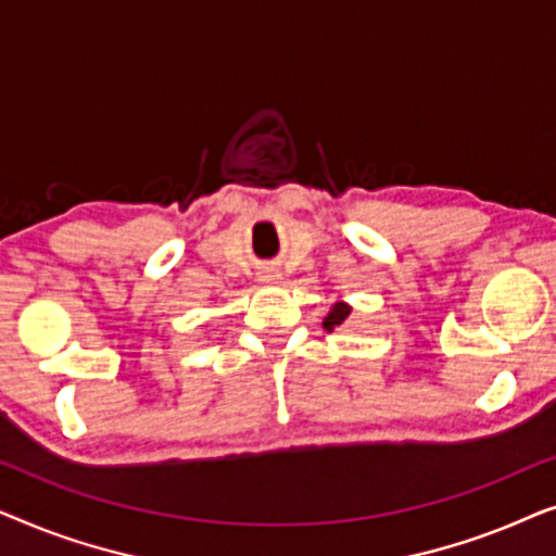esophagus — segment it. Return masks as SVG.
Here are the masks:
<instances>
[{
    "label": "esophagus",
    "instance_id": "34e87169",
    "mask_svg": "<svg viewBox=\"0 0 556 556\" xmlns=\"http://www.w3.org/2000/svg\"><path fill=\"white\" fill-rule=\"evenodd\" d=\"M261 280H263V283H273V280H278V273L276 270H261Z\"/></svg>",
    "mask_w": 556,
    "mask_h": 556
}]
</instances>
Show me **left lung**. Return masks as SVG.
I'll list each match as a JSON object with an SVG mask.
<instances>
[{"label":"left lung","instance_id":"8db88e82","mask_svg":"<svg viewBox=\"0 0 556 556\" xmlns=\"http://www.w3.org/2000/svg\"><path fill=\"white\" fill-rule=\"evenodd\" d=\"M346 316H349V306H344V303H337V306L331 308V314L324 318V329L333 331V329H337V326L344 324Z\"/></svg>","mask_w":556,"mask_h":556}]
</instances>
